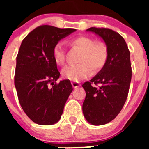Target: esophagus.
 Here are the masks:
<instances>
[{"label": "esophagus", "mask_w": 149, "mask_h": 149, "mask_svg": "<svg viewBox=\"0 0 149 149\" xmlns=\"http://www.w3.org/2000/svg\"><path fill=\"white\" fill-rule=\"evenodd\" d=\"M72 85L74 88H77L78 86H81V84L80 82H75V81H72Z\"/></svg>", "instance_id": "34e87169"}]
</instances>
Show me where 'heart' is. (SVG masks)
Returning <instances> with one entry per match:
<instances>
[{
    "label": "heart",
    "mask_w": 149,
    "mask_h": 149,
    "mask_svg": "<svg viewBox=\"0 0 149 149\" xmlns=\"http://www.w3.org/2000/svg\"><path fill=\"white\" fill-rule=\"evenodd\" d=\"M71 44L82 50V52L79 56V63L63 68L62 75L64 78L77 82L89 75L91 68L93 72H98L106 64L108 48L103 42H96L89 36H77L71 40ZM52 55L57 65L64 64L65 52L63 42H58L54 45Z\"/></svg>",
    "instance_id": "1"
}]
</instances>
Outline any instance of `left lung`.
Returning a JSON list of instances; mask_svg holds the SVG:
<instances>
[{
    "mask_svg": "<svg viewBox=\"0 0 149 149\" xmlns=\"http://www.w3.org/2000/svg\"><path fill=\"white\" fill-rule=\"evenodd\" d=\"M86 30L101 36L108 48L104 66L82 85L86 91L84 117L93 125H102L115 119L127 98L132 76L130 51L124 38L111 29L90 27Z\"/></svg>",
    "mask_w": 149,
    "mask_h": 149,
    "instance_id": "1",
    "label": "left lung"
}]
</instances>
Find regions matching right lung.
Returning <instances> with one entry per match:
<instances>
[{"instance_id":"1","label":"right lung","mask_w":149,"mask_h":149,"mask_svg":"<svg viewBox=\"0 0 149 149\" xmlns=\"http://www.w3.org/2000/svg\"><path fill=\"white\" fill-rule=\"evenodd\" d=\"M75 30L41 25L22 41L16 56L15 86L22 109L35 123L50 125L61 118L73 88L69 80L56 83L60 73L52 51L56 42Z\"/></svg>"}]
</instances>
